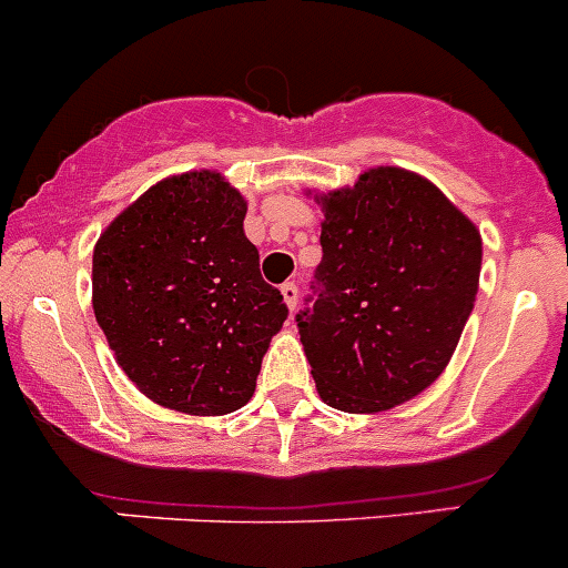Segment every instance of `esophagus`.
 Masks as SVG:
<instances>
[{
  "label": "esophagus",
  "mask_w": 568,
  "mask_h": 568,
  "mask_svg": "<svg viewBox=\"0 0 568 568\" xmlns=\"http://www.w3.org/2000/svg\"><path fill=\"white\" fill-rule=\"evenodd\" d=\"M281 298H284V304L290 306V312L298 306V287H295L293 281H287V284H281Z\"/></svg>",
  "instance_id": "34e87169"
}]
</instances>
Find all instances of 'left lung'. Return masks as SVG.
Listing matches in <instances>:
<instances>
[{"mask_svg":"<svg viewBox=\"0 0 568 568\" xmlns=\"http://www.w3.org/2000/svg\"><path fill=\"white\" fill-rule=\"evenodd\" d=\"M323 206V258L301 343L323 402L382 413L449 365L474 310L479 231L435 183L398 166L362 172Z\"/></svg>","mask_w":568,"mask_h":568,"instance_id":"left-lung-1","label":"left lung"}]
</instances>
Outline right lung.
<instances>
[{
    "mask_svg": "<svg viewBox=\"0 0 568 568\" xmlns=\"http://www.w3.org/2000/svg\"><path fill=\"white\" fill-rule=\"evenodd\" d=\"M247 203L220 172L172 175L94 247V317L119 368L161 407L225 415L256 390L287 304L258 273Z\"/></svg>",
    "mask_w": 568,
    "mask_h": 568,
    "instance_id": "1",
    "label": "right lung"
}]
</instances>
